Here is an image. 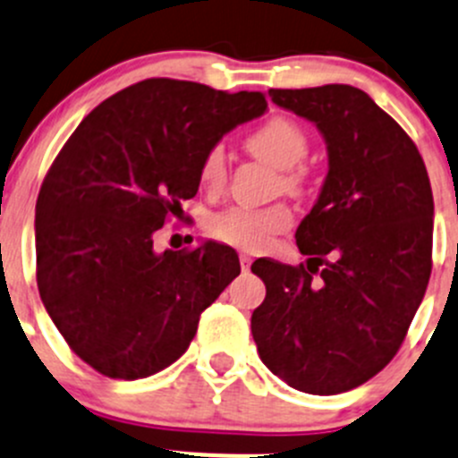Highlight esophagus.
<instances>
[{
  "label": "esophagus",
  "instance_id": "1",
  "mask_svg": "<svg viewBox=\"0 0 458 458\" xmlns=\"http://www.w3.org/2000/svg\"><path fill=\"white\" fill-rule=\"evenodd\" d=\"M250 265H251V256L242 251V254H241V267L247 272V269H250Z\"/></svg>",
  "mask_w": 458,
  "mask_h": 458
}]
</instances>
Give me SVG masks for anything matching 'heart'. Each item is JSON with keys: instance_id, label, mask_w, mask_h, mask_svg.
Returning <instances> with one entry per match:
<instances>
[{"instance_id": "obj_1", "label": "heart", "mask_w": 458, "mask_h": 458, "mask_svg": "<svg viewBox=\"0 0 458 458\" xmlns=\"http://www.w3.org/2000/svg\"><path fill=\"white\" fill-rule=\"evenodd\" d=\"M247 150L263 159L276 171H283L281 184L294 189L301 182L297 164L308 152V137L297 121L287 116H272L260 128L245 139ZM199 180L207 189H220L226 180V155L222 146H213L199 164ZM292 225V211L285 204H274L267 208L229 207L216 213L208 222L213 236L242 250H263L274 233Z\"/></svg>"}]
</instances>
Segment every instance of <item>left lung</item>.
I'll list each match as a JSON object with an SVG mask.
<instances>
[{
	"mask_svg": "<svg viewBox=\"0 0 458 458\" xmlns=\"http://www.w3.org/2000/svg\"><path fill=\"white\" fill-rule=\"evenodd\" d=\"M274 106L317 125L328 173L297 229L306 265L259 259L265 301L251 335L292 389L351 391L398 352L432 274L434 199L403 128L351 85L269 89Z\"/></svg>",
	"mask_w": 458,
	"mask_h": 458,
	"instance_id": "8db88e82",
	"label": "left lung"
}]
</instances>
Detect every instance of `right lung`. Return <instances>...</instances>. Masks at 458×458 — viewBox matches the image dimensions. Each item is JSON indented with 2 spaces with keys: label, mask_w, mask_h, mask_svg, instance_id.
Listing matches in <instances>:
<instances>
[{
  "label": "right lung",
  "mask_w": 458,
  "mask_h": 458,
  "mask_svg": "<svg viewBox=\"0 0 458 458\" xmlns=\"http://www.w3.org/2000/svg\"><path fill=\"white\" fill-rule=\"evenodd\" d=\"M265 110L260 91L148 78L91 110L64 143L36 204L38 290L91 369L139 380L171 367L241 274L229 245L159 254L152 236L198 193L204 155Z\"/></svg>",
  "instance_id": "add662e5"
}]
</instances>
